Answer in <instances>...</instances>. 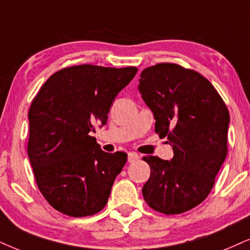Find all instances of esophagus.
<instances>
[{"label": "esophagus", "mask_w": 250, "mask_h": 250, "mask_svg": "<svg viewBox=\"0 0 250 250\" xmlns=\"http://www.w3.org/2000/svg\"><path fill=\"white\" fill-rule=\"evenodd\" d=\"M138 159H140V156H138L137 153H135V152H129L128 153V162L129 163L137 162Z\"/></svg>", "instance_id": "esophagus-1"}]
</instances>
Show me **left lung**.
<instances>
[{
	"label": "left lung",
	"instance_id": "8db88e82",
	"mask_svg": "<svg viewBox=\"0 0 250 250\" xmlns=\"http://www.w3.org/2000/svg\"><path fill=\"white\" fill-rule=\"evenodd\" d=\"M138 90L153 113L154 131L174 152L170 160L143 158L151 168L143 197L160 213L186 212L208 197L227 156L229 109L207 78L175 63L144 69Z\"/></svg>",
	"mask_w": 250,
	"mask_h": 250
}]
</instances>
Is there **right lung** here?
Segmentation results:
<instances>
[{
  "label": "right lung",
  "instance_id": "obj_1",
  "mask_svg": "<svg viewBox=\"0 0 250 250\" xmlns=\"http://www.w3.org/2000/svg\"><path fill=\"white\" fill-rule=\"evenodd\" d=\"M137 68L72 65L45 82L28 110L27 154L46 201L70 217L102 211L127 153H107L91 134L107 123Z\"/></svg>",
  "mask_w": 250,
  "mask_h": 250
}]
</instances>
